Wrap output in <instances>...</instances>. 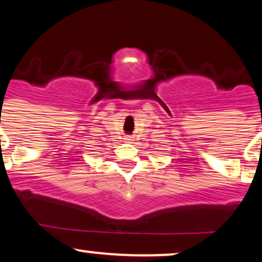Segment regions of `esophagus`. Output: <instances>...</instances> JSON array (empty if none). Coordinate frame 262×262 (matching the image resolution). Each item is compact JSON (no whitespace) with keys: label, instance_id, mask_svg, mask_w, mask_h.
I'll return each mask as SVG.
<instances>
[{"label":"esophagus","instance_id":"1","mask_svg":"<svg viewBox=\"0 0 262 262\" xmlns=\"http://www.w3.org/2000/svg\"><path fill=\"white\" fill-rule=\"evenodd\" d=\"M127 140H128V141H130L132 139H130V138H127Z\"/></svg>","mask_w":262,"mask_h":262}]
</instances>
